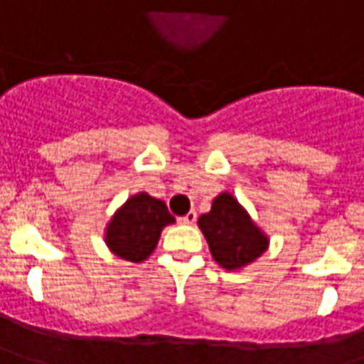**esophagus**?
<instances>
[{
    "instance_id": "34e87169",
    "label": "esophagus",
    "mask_w": 364,
    "mask_h": 364,
    "mask_svg": "<svg viewBox=\"0 0 364 364\" xmlns=\"http://www.w3.org/2000/svg\"><path fill=\"white\" fill-rule=\"evenodd\" d=\"M195 220H197V213L195 210H189L185 217L179 218V223H183V225H195Z\"/></svg>"
}]
</instances>
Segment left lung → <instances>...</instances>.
I'll return each mask as SVG.
<instances>
[{"label": "left lung", "instance_id": "obj_1", "mask_svg": "<svg viewBox=\"0 0 364 364\" xmlns=\"http://www.w3.org/2000/svg\"><path fill=\"white\" fill-rule=\"evenodd\" d=\"M199 228L213 258L226 270H240L268 248V236L230 193H220L213 200L207 215H200Z\"/></svg>", "mask_w": 364, "mask_h": 364}]
</instances>
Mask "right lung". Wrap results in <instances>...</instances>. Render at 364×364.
<instances>
[{
  "instance_id": "1",
  "label": "right lung",
  "mask_w": 364,
  "mask_h": 364,
  "mask_svg": "<svg viewBox=\"0 0 364 364\" xmlns=\"http://www.w3.org/2000/svg\"><path fill=\"white\" fill-rule=\"evenodd\" d=\"M175 223L164 200L139 193L112 217L106 228V244L116 256L128 262L146 260L156 250L164 226Z\"/></svg>"
}]
</instances>
